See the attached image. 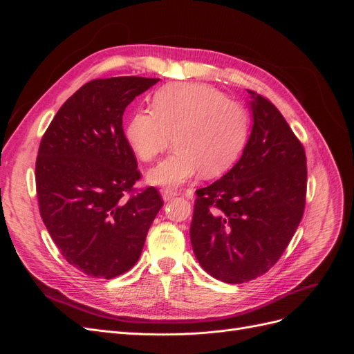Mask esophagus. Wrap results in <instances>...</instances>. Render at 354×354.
Here are the masks:
<instances>
[{
    "label": "esophagus",
    "mask_w": 354,
    "mask_h": 354,
    "mask_svg": "<svg viewBox=\"0 0 354 354\" xmlns=\"http://www.w3.org/2000/svg\"><path fill=\"white\" fill-rule=\"evenodd\" d=\"M174 196H177V192L176 190H171V189H164L162 190L164 201H169V199H173Z\"/></svg>",
    "instance_id": "esophagus-1"
}]
</instances>
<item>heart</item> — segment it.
Returning a JSON list of instances; mask_svg holds the SVG:
<instances>
[{"label": "heart", "mask_w": 354, "mask_h": 354, "mask_svg": "<svg viewBox=\"0 0 354 354\" xmlns=\"http://www.w3.org/2000/svg\"><path fill=\"white\" fill-rule=\"evenodd\" d=\"M248 133L243 104L207 84L176 82L156 91L153 111L133 113L125 138L143 162L165 152L173 138L174 152L149 171L147 178L158 186L178 187L199 171L205 177L226 173L242 153Z\"/></svg>", "instance_id": "heart-1"}]
</instances>
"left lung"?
<instances>
[{
  "label": "left lung",
  "instance_id": "8db88e82",
  "mask_svg": "<svg viewBox=\"0 0 354 354\" xmlns=\"http://www.w3.org/2000/svg\"><path fill=\"white\" fill-rule=\"evenodd\" d=\"M252 131L227 174L196 190L190 242L202 269L226 283L269 272L303 218L307 164L279 109L248 90Z\"/></svg>",
  "mask_w": 354,
  "mask_h": 354
}]
</instances>
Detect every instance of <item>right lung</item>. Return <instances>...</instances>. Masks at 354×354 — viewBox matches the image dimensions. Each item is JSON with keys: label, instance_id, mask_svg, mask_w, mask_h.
Instances as JSON below:
<instances>
[{"label": "right lung", "instance_id": "add662e5", "mask_svg": "<svg viewBox=\"0 0 354 354\" xmlns=\"http://www.w3.org/2000/svg\"><path fill=\"white\" fill-rule=\"evenodd\" d=\"M159 78L93 80L62 104L41 138L35 183L41 218L71 266L112 279L142 254L164 205L159 192L137 190L142 174L122 115Z\"/></svg>", "mask_w": 354, "mask_h": 354}]
</instances>
